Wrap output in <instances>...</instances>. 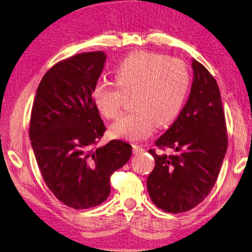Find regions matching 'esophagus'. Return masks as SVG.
<instances>
[{"label":"esophagus","mask_w":252,"mask_h":252,"mask_svg":"<svg viewBox=\"0 0 252 252\" xmlns=\"http://www.w3.org/2000/svg\"><path fill=\"white\" fill-rule=\"evenodd\" d=\"M144 147L141 146V145H137V144H134L133 145V153L134 154H141V153H144Z\"/></svg>","instance_id":"esophagus-1"}]
</instances>
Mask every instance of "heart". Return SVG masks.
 <instances>
[{"instance_id":"heart-1","label":"heart","mask_w":252,"mask_h":252,"mask_svg":"<svg viewBox=\"0 0 252 252\" xmlns=\"http://www.w3.org/2000/svg\"><path fill=\"white\" fill-rule=\"evenodd\" d=\"M115 81L98 80L92 97L102 116L113 119L122 111L124 94H131L135 108L110 127L115 137L139 141L158 126L170 125L187 99L191 76L187 63L176 58L148 51L135 52L114 70Z\"/></svg>"}]
</instances>
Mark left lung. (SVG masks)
Masks as SVG:
<instances>
[{"mask_svg": "<svg viewBox=\"0 0 252 252\" xmlns=\"http://www.w3.org/2000/svg\"><path fill=\"white\" fill-rule=\"evenodd\" d=\"M194 77L188 102L179 117L155 142L159 150L148 152L155 167L147 177L153 203L165 212H187L200 204L217 182L228 147L225 117L216 79L208 69L192 60Z\"/></svg>", "mask_w": 252, "mask_h": 252, "instance_id": "left-lung-1", "label": "left lung"}]
</instances>
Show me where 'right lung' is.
I'll use <instances>...</instances> for the list:
<instances>
[{
  "instance_id": "obj_1",
  "label": "right lung",
  "mask_w": 252,
  "mask_h": 252,
  "mask_svg": "<svg viewBox=\"0 0 252 252\" xmlns=\"http://www.w3.org/2000/svg\"><path fill=\"white\" fill-rule=\"evenodd\" d=\"M106 58L93 51L59 61L45 72L32 106L29 135L41 174L53 195L76 210L102 203L111 174L131 155L119 139L97 147L106 127L92 92Z\"/></svg>"
}]
</instances>
